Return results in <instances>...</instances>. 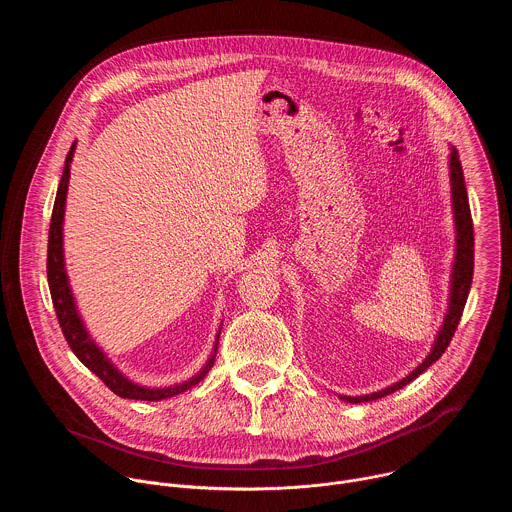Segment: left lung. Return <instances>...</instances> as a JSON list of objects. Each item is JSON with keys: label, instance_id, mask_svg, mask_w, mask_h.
I'll return each mask as SVG.
<instances>
[{"label": "left lung", "instance_id": "left-lung-1", "mask_svg": "<svg viewBox=\"0 0 512 512\" xmlns=\"http://www.w3.org/2000/svg\"><path fill=\"white\" fill-rule=\"evenodd\" d=\"M450 184H452V210H454V225H456V255H454V265H452V281H450V302H448V312L444 316V324L435 336V342L431 346V352L425 356V360L419 364L415 371H411L405 379L399 383L371 393V395H360V397H348V395H338L346 403H367V401H377L381 397H387L405 385H409L413 379H417L425 369H429L431 364L440 358L448 344L452 342V336L460 324L468 294H470V285H472V273H474V227H472V214H470V204H468V192L464 184V172L462 164L458 158V152L452 145L450 148Z\"/></svg>", "mask_w": 512, "mask_h": 512}]
</instances>
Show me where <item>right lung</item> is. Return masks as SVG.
I'll use <instances>...</instances> for the list:
<instances>
[{"mask_svg": "<svg viewBox=\"0 0 512 512\" xmlns=\"http://www.w3.org/2000/svg\"><path fill=\"white\" fill-rule=\"evenodd\" d=\"M77 150V141L72 143V148L64 160V172L58 184L54 208H52V218H50V233H48V263H46V273H48V287H50V296L52 304L56 310L58 324L62 328V334L70 346V350L77 354V358L85 364L89 371H93L115 395L123 399H135V401H162L174 395H180L194 385H198L210 367L214 364L216 348H218V338H221V330L216 334L210 358L206 360L200 373H196L192 379L172 385V387H143L133 381H129L115 364L107 358V354L95 344L91 334L87 332L75 298H72V289L68 283L66 267H64V249H62V223H64V206H66V192H68V180H70V162L72 156H75Z\"/></svg>", "mask_w": 512, "mask_h": 512, "instance_id": "add662e5", "label": "right lung"}]
</instances>
